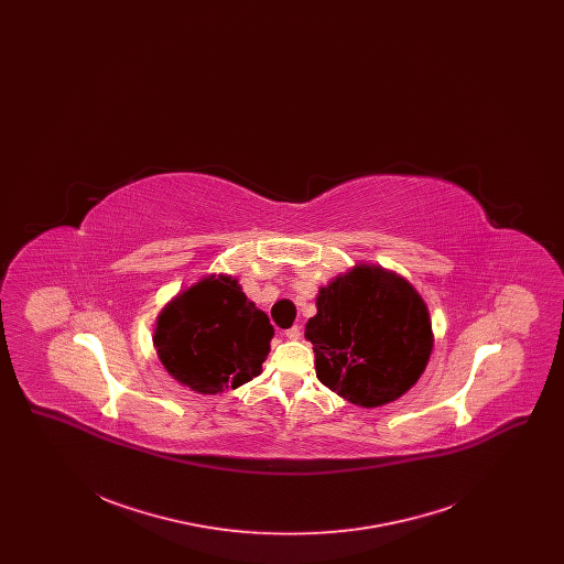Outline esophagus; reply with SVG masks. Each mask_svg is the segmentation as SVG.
<instances>
[{
    "label": "esophagus",
    "instance_id": "34e87169",
    "mask_svg": "<svg viewBox=\"0 0 564 564\" xmlns=\"http://www.w3.org/2000/svg\"><path fill=\"white\" fill-rule=\"evenodd\" d=\"M285 336H288V340H297V338L302 336V329H300V325H292L290 329H285Z\"/></svg>",
    "mask_w": 564,
    "mask_h": 564
}]
</instances>
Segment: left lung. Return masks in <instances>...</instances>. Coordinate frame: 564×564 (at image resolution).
<instances>
[{
  "label": "left lung",
  "instance_id": "8db88e82",
  "mask_svg": "<svg viewBox=\"0 0 564 564\" xmlns=\"http://www.w3.org/2000/svg\"><path fill=\"white\" fill-rule=\"evenodd\" d=\"M317 378L361 408L395 402L427 368L430 311L400 274L359 264L319 290L306 323Z\"/></svg>",
  "mask_w": 564,
  "mask_h": 564
}]
</instances>
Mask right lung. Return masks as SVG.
Listing matches in <instances>:
<instances>
[{"instance_id": "add662e5", "label": "right lung", "mask_w": 564, "mask_h": 564, "mask_svg": "<svg viewBox=\"0 0 564 564\" xmlns=\"http://www.w3.org/2000/svg\"><path fill=\"white\" fill-rule=\"evenodd\" d=\"M274 329L237 279L209 274L159 315L154 347L164 370L196 393L237 389L262 372Z\"/></svg>"}]
</instances>
